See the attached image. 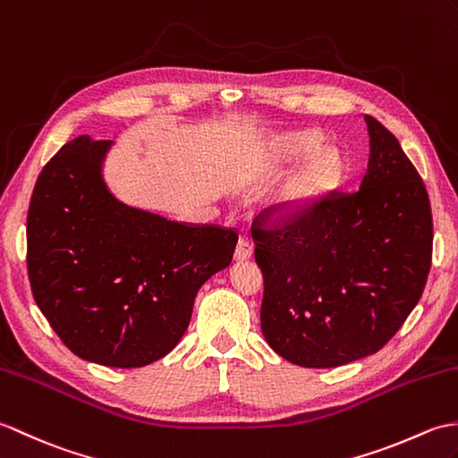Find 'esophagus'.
Returning a JSON list of instances; mask_svg holds the SVG:
<instances>
[{
    "label": "esophagus",
    "mask_w": 458,
    "mask_h": 458,
    "mask_svg": "<svg viewBox=\"0 0 458 458\" xmlns=\"http://www.w3.org/2000/svg\"><path fill=\"white\" fill-rule=\"evenodd\" d=\"M250 257H252V242L245 237H241L237 242V249H235V259L239 262H242V260H249Z\"/></svg>",
    "instance_id": "esophagus-1"
}]
</instances>
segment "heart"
<instances>
[{
  "label": "heart",
  "instance_id": "b5f03b06",
  "mask_svg": "<svg viewBox=\"0 0 458 458\" xmlns=\"http://www.w3.org/2000/svg\"><path fill=\"white\" fill-rule=\"evenodd\" d=\"M321 145V135L315 131H292V133L276 135L262 145L257 162L259 170H272L301 160L319 150ZM339 180L341 160L337 152L325 148L284 182L272 199V206L280 217L301 216L331 194Z\"/></svg>",
  "mask_w": 458,
  "mask_h": 458
}]
</instances>
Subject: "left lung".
Wrapping results in <instances>:
<instances>
[{
    "label": "left lung",
    "instance_id": "left-lung-1",
    "mask_svg": "<svg viewBox=\"0 0 458 458\" xmlns=\"http://www.w3.org/2000/svg\"><path fill=\"white\" fill-rule=\"evenodd\" d=\"M364 121L370 157L359 190L333 191L282 227H264L262 217L252 231L262 335L298 367L333 369L378 352L428 282V190L398 139L374 117Z\"/></svg>",
    "mask_w": 458,
    "mask_h": 458
}]
</instances>
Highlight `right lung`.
<instances>
[{
	"label": "right lung",
	"mask_w": 458,
	"mask_h": 458,
	"mask_svg": "<svg viewBox=\"0 0 458 458\" xmlns=\"http://www.w3.org/2000/svg\"><path fill=\"white\" fill-rule=\"evenodd\" d=\"M111 145L80 135L47 162L29 203L27 270L38 310L76 357L137 369L176 347L239 235L119 201L104 180Z\"/></svg>",
	"instance_id": "1"
}]
</instances>
